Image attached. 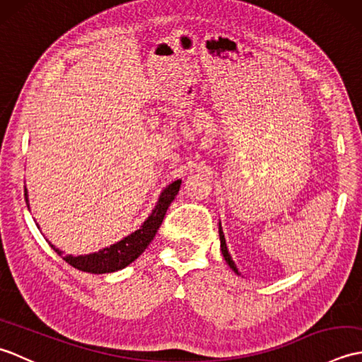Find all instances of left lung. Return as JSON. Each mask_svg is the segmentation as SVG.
Returning a JSON list of instances; mask_svg holds the SVG:
<instances>
[{"label":"left lung","instance_id":"left-lung-1","mask_svg":"<svg viewBox=\"0 0 362 362\" xmlns=\"http://www.w3.org/2000/svg\"><path fill=\"white\" fill-rule=\"evenodd\" d=\"M219 240H221V252L222 255H224V259L227 261V264L230 266V269L238 275H241L240 272H238V267L235 264V261L232 259V257H230L228 253V249H227V244H226V238H224V232H222V227H221V222H219Z\"/></svg>","mask_w":362,"mask_h":362}]
</instances>
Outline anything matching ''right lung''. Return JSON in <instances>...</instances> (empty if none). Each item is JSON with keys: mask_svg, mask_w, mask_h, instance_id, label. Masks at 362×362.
Segmentation results:
<instances>
[{"mask_svg": "<svg viewBox=\"0 0 362 362\" xmlns=\"http://www.w3.org/2000/svg\"><path fill=\"white\" fill-rule=\"evenodd\" d=\"M180 183H182L180 179L174 180L173 183H169V185L163 191H161V194L156 204V209L152 210L149 218L143 222L141 227L135 230V232H132L130 235H127L126 238H122L121 241L109 245V247H104L98 252L88 253V255H78V257L65 255L64 257L62 250L57 249L56 245L51 244L48 240L46 241L49 243L51 249L56 252L57 255L62 257L68 264H71L73 267L79 269V271H82V272L110 274V272L121 271V269H124L130 263H134V261L144 252V249L148 247L149 243L153 240V236H156L157 230L161 226V222H163L168 206L171 205L174 197L177 196V193H179ZM25 199H26V204L29 206L26 188H25Z\"/></svg>", "mask_w": 362, "mask_h": 362, "instance_id": "1", "label": "right lung"}]
</instances>
